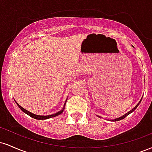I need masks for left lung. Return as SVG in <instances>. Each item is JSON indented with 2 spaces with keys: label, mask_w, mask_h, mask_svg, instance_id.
I'll list each match as a JSON object with an SVG mask.
<instances>
[{
  "label": "left lung",
  "mask_w": 152,
  "mask_h": 152,
  "mask_svg": "<svg viewBox=\"0 0 152 152\" xmlns=\"http://www.w3.org/2000/svg\"><path fill=\"white\" fill-rule=\"evenodd\" d=\"M141 102H142V99H141V100H140V102H139V103H138V104H137V106H135V107H134V109H132V110H131V111H129V112H128V113H126V114L123 115V116H121V117H119V118H116V119H114V120H111V121H120V120L123 119V118H124L125 117H126V116H128V115H129V114H131V113H132V112H133V111H134V110H135L136 109H137V106L139 105V104H140V103H141ZM99 117H100V116H99Z\"/></svg>",
  "instance_id": "obj_1"
}]
</instances>
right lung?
I'll use <instances>...</instances> for the list:
<instances>
[{"label": "right lung", "mask_w": 152, "mask_h": 152, "mask_svg": "<svg viewBox=\"0 0 152 152\" xmlns=\"http://www.w3.org/2000/svg\"><path fill=\"white\" fill-rule=\"evenodd\" d=\"M67 99H66V102H65V104H64V108H63L62 110H61V111H58V112L56 113V114H51V115H48V116H40V115H36V114H33V113L30 112V111H27V110H26L25 109H23V108L22 106H20V105H19V104H18V103H17L16 102H15V103H16L17 105L18 106V107L20 108V109H21L22 111H23L24 113H26V114L28 115V116H31V117L34 118H36V119H38V120H44V119H48V118H50L54 117V116H58V115H60L61 114H62L63 111H64V109H65V105H66V102H67Z\"/></svg>", "instance_id": "obj_1"}]
</instances>
